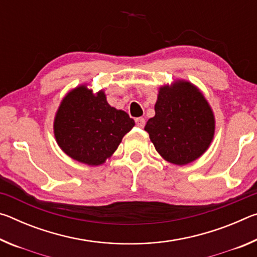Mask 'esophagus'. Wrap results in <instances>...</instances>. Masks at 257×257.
<instances>
[{"mask_svg": "<svg viewBox=\"0 0 257 257\" xmlns=\"http://www.w3.org/2000/svg\"><path fill=\"white\" fill-rule=\"evenodd\" d=\"M136 125L139 128H144L145 125V119L144 118H136Z\"/></svg>", "mask_w": 257, "mask_h": 257, "instance_id": "obj_1", "label": "esophagus"}]
</instances>
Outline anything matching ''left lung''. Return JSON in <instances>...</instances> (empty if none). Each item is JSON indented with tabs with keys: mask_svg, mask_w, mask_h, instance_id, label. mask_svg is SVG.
<instances>
[{
	"mask_svg": "<svg viewBox=\"0 0 257 257\" xmlns=\"http://www.w3.org/2000/svg\"><path fill=\"white\" fill-rule=\"evenodd\" d=\"M214 128L207 101L188 81L161 87L155 116L145 125L159 154L177 165L198 159L210 146Z\"/></svg>",
	"mask_w": 257,
	"mask_h": 257,
	"instance_id": "1",
	"label": "left lung"
}]
</instances>
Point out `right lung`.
<instances>
[{"label": "right lung", "mask_w": 257, "mask_h": 257, "mask_svg": "<svg viewBox=\"0 0 257 257\" xmlns=\"http://www.w3.org/2000/svg\"><path fill=\"white\" fill-rule=\"evenodd\" d=\"M135 121L108 105L104 93L86 86L69 93L56 112L54 135L64 153L78 162L99 165L114 153Z\"/></svg>", "instance_id": "add662e5"}]
</instances>
